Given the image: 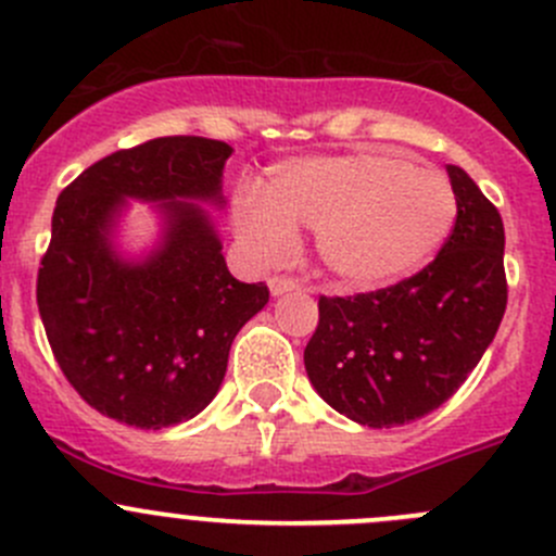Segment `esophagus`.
<instances>
[{
  "label": "esophagus",
  "mask_w": 556,
  "mask_h": 556,
  "mask_svg": "<svg viewBox=\"0 0 556 556\" xmlns=\"http://www.w3.org/2000/svg\"><path fill=\"white\" fill-rule=\"evenodd\" d=\"M267 286H270V294L273 296H280V294H286V291H294L296 289V280L294 278L276 276V278L267 280Z\"/></svg>",
  "instance_id": "34e87169"
}]
</instances>
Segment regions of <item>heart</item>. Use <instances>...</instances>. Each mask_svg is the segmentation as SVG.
Instances as JSON below:
<instances>
[{
    "instance_id": "b5f03b06",
    "label": "heart",
    "mask_w": 556,
    "mask_h": 556,
    "mask_svg": "<svg viewBox=\"0 0 556 556\" xmlns=\"http://www.w3.org/2000/svg\"><path fill=\"white\" fill-rule=\"evenodd\" d=\"M457 222V197L441 173L394 153H338L280 162L260 194L235 202L232 227L260 265H280L294 229H316L324 270L345 291L408 278L438 254Z\"/></svg>"
}]
</instances>
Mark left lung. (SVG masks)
Here are the masks:
<instances>
[{"mask_svg":"<svg viewBox=\"0 0 556 556\" xmlns=\"http://www.w3.org/2000/svg\"><path fill=\"white\" fill-rule=\"evenodd\" d=\"M446 173L457 222L425 270L370 294L318 300L307 378L324 403L372 430L441 408L503 321V218L463 167Z\"/></svg>","mask_w":556,"mask_h":556,"instance_id":"8db88e82","label":"left lung"}]
</instances>
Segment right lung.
Returning <instances> with one entry per match:
<instances>
[{"label":"right lung","instance_id":"1","mask_svg":"<svg viewBox=\"0 0 556 556\" xmlns=\"http://www.w3.org/2000/svg\"><path fill=\"white\" fill-rule=\"evenodd\" d=\"M232 146L156 137L99 159L59 194L37 305L59 367L99 414L162 430L211 405L229 349L270 300L229 273L211 207ZM129 201L160 218L140 255L119 243Z\"/></svg>","mask_w":556,"mask_h":556}]
</instances>
